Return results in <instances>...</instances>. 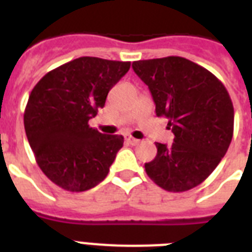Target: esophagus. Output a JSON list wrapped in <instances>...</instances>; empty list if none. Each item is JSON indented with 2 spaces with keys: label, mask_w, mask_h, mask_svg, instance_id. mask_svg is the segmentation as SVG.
<instances>
[{
  "label": "esophagus",
  "mask_w": 252,
  "mask_h": 252,
  "mask_svg": "<svg viewBox=\"0 0 252 252\" xmlns=\"http://www.w3.org/2000/svg\"><path fill=\"white\" fill-rule=\"evenodd\" d=\"M126 140L128 142H129L130 145H137V144H140V140H137V138H133L130 137V136H128V137H126Z\"/></svg>",
  "instance_id": "esophagus-1"
}]
</instances>
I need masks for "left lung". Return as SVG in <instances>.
<instances>
[{
	"instance_id": "1",
	"label": "left lung",
	"mask_w": 252,
	"mask_h": 252,
	"mask_svg": "<svg viewBox=\"0 0 252 252\" xmlns=\"http://www.w3.org/2000/svg\"><path fill=\"white\" fill-rule=\"evenodd\" d=\"M134 73L146 86L157 116L168 119L171 145L157 142V156L145 163L150 179L170 192L199 186L226 154L234 128V108L222 82L203 66L184 59L134 61Z\"/></svg>"
}]
</instances>
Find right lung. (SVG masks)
Wrapping results in <instances>:
<instances>
[{
    "label": "right lung",
    "instance_id": "obj_1",
    "mask_svg": "<svg viewBox=\"0 0 252 252\" xmlns=\"http://www.w3.org/2000/svg\"><path fill=\"white\" fill-rule=\"evenodd\" d=\"M129 61L80 57L47 73L25 110V130L41 171L59 187L87 191L107 176L124 137L89 126Z\"/></svg>",
    "mask_w": 252,
    "mask_h": 252
}]
</instances>
